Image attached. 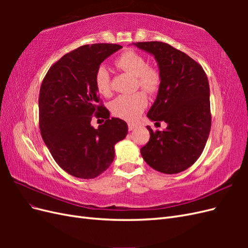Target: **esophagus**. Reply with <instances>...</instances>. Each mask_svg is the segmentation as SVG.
I'll return each mask as SVG.
<instances>
[{
	"instance_id": "34e87169",
	"label": "esophagus",
	"mask_w": 248,
	"mask_h": 248,
	"mask_svg": "<svg viewBox=\"0 0 248 248\" xmlns=\"http://www.w3.org/2000/svg\"><path fill=\"white\" fill-rule=\"evenodd\" d=\"M137 127V124L136 123H133V122H128V129L131 131V130H133L134 128H136Z\"/></svg>"
}]
</instances>
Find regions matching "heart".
I'll use <instances>...</instances> for the list:
<instances>
[{
  "label": "heart",
  "instance_id": "b5f03b06",
  "mask_svg": "<svg viewBox=\"0 0 248 248\" xmlns=\"http://www.w3.org/2000/svg\"><path fill=\"white\" fill-rule=\"evenodd\" d=\"M119 69L131 74L136 78V88L140 87L150 95L156 94L161 86V73L156 66L149 65L144 55L133 49L123 51L115 60ZM94 82L96 90L103 96L111 94V79L106 65H100L95 71ZM148 104L147 95L143 91H138L128 95H119L109 104L111 114L124 120L138 118Z\"/></svg>",
  "mask_w": 248,
  "mask_h": 248
}]
</instances>
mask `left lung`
<instances>
[{"mask_svg":"<svg viewBox=\"0 0 248 248\" xmlns=\"http://www.w3.org/2000/svg\"><path fill=\"white\" fill-rule=\"evenodd\" d=\"M152 54L161 73V86L147 117L166 122L164 130L153 131L140 149L142 158L163 174H177L191 167L202 153L211 129L210 89L202 67L168 43L136 42Z\"/></svg>","mask_w":248,"mask_h":248,"instance_id":"left-lung-1","label":"left lung"}]
</instances>
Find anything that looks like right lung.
Segmentation results:
<instances>
[{
	"label": "right lung",
	"mask_w": 248,
	"mask_h": 248,
	"mask_svg": "<svg viewBox=\"0 0 248 248\" xmlns=\"http://www.w3.org/2000/svg\"><path fill=\"white\" fill-rule=\"evenodd\" d=\"M120 48L112 43L82 46L52 64L42 80L41 137L59 167L73 177L93 179L102 174L114 161L115 145L128 132L123 120L109 119L94 82L96 69ZM93 117L106 121L94 129Z\"/></svg>",
	"instance_id": "right-lung-1"
}]
</instances>
